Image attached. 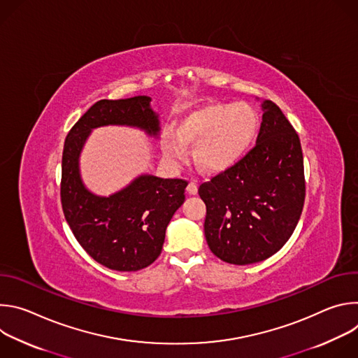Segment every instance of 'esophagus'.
<instances>
[{
    "mask_svg": "<svg viewBox=\"0 0 358 358\" xmlns=\"http://www.w3.org/2000/svg\"><path fill=\"white\" fill-rule=\"evenodd\" d=\"M187 192H188L189 195H195V194L198 192V185H196L195 182H189V184L187 185Z\"/></svg>",
    "mask_w": 358,
    "mask_h": 358,
    "instance_id": "esophagus-1",
    "label": "esophagus"
}]
</instances>
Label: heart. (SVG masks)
<instances>
[{
	"instance_id": "1",
	"label": "heart",
	"mask_w": 358,
	"mask_h": 358,
	"mask_svg": "<svg viewBox=\"0 0 358 358\" xmlns=\"http://www.w3.org/2000/svg\"><path fill=\"white\" fill-rule=\"evenodd\" d=\"M261 127L257 109L248 103H213L202 106L177 124V136L164 134L162 150L171 164L188 157L195 145V162L210 173H224L236 166L249 151Z\"/></svg>"
}]
</instances>
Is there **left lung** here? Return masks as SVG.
I'll use <instances>...</instances> for the list:
<instances>
[{"label":"left lung","instance_id":"obj_1","mask_svg":"<svg viewBox=\"0 0 358 358\" xmlns=\"http://www.w3.org/2000/svg\"><path fill=\"white\" fill-rule=\"evenodd\" d=\"M261 106L257 145L198 188L207 206L208 246L234 265L257 264L276 253L292 236L304 203L299 136L272 100H262Z\"/></svg>","mask_w":358,"mask_h":358}]
</instances>
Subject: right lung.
<instances>
[{
  "label": "right lung",
  "instance_id": "1",
  "mask_svg": "<svg viewBox=\"0 0 358 358\" xmlns=\"http://www.w3.org/2000/svg\"><path fill=\"white\" fill-rule=\"evenodd\" d=\"M150 101L148 96L96 101L71 129L64 145L61 201L66 222L90 257L112 271L136 272L159 258L188 182L141 174L120 191L101 196L83 184L79 157L97 127L129 126L159 137L160 119Z\"/></svg>",
  "mask_w": 358,
  "mask_h": 358
}]
</instances>
